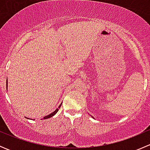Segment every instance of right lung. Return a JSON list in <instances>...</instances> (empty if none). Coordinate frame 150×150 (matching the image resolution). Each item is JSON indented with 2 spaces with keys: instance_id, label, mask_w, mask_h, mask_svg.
<instances>
[{
  "instance_id": "1",
  "label": "right lung",
  "mask_w": 150,
  "mask_h": 150,
  "mask_svg": "<svg viewBox=\"0 0 150 150\" xmlns=\"http://www.w3.org/2000/svg\"><path fill=\"white\" fill-rule=\"evenodd\" d=\"M6 86H8V81H7V82H6ZM61 105H62V104H60V105L59 106V108H60V107H61ZM59 108H57V110H55V111H54V112H51V114H49V115H48L45 116V117H43V119H44V120H46V119L50 118V117H53V116H54V115H55L57 114V112L59 111Z\"/></svg>"
}]
</instances>
